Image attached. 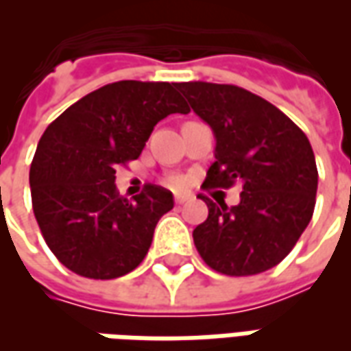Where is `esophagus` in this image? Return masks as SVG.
<instances>
[{"label": "esophagus", "instance_id": "obj_1", "mask_svg": "<svg viewBox=\"0 0 351 351\" xmlns=\"http://www.w3.org/2000/svg\"><path fill=\"white\" fill-rule=\"evenodd\" d=\"M188 199H190V195H175V203L176 205H182Z\"/></svg>", "mask_w": 351, "mask_h": 351}]
</instances>
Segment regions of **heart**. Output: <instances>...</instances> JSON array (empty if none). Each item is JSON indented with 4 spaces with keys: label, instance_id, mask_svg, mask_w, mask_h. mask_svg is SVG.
Returning <instances> with one entry per match:
<instances>
[{
    "label": "heart",
    "instance_id": "1",
    "mask_svg": "<svg viewBox=\"0 0 351 351\" xmlns=\"http://www.w3.org/2000/svg\"><path fill=\"white\" fill-rule=\"evenodd\" d=\"M169 184H171L173 188H182L184 180L180 176H173V178H169Z\"/></svg>",
    "mask_w": 351,
    "mask_h": 351
}]
</instances>
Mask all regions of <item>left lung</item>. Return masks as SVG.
<instances>
[{"instance_id":"1","label":"left lung","mask_w":351,"mask_h":351,"mask_svg":"<svg viewBox=\"0 0 351 351\" xmlns=\"http://www.w3.org/2000/svg\"><path fill=\"white\" fill-rule=\"evenodd\" d=\"M178 90L214 131L216 150L203 186L241 184V203L216 205L193 229L199 256L228 276L278 265L314 214L317 169L308 138L280 108L233 84L182 82Z\"/></svg>"}]
</instances>
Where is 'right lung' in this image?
<instances>
[{
  "mask_svg": "<svg viewBox=\"0 0 351 351\" xmlns=\"http://www.w3.org/2000/svg\"><path fill=\"white\" fill-rule=\"evenodd\" d=\"M176 82L120 80L73 103L43 133L29 169L32 205L45 243L69 271L112 280L145 259L173 193L146 184L116 190V167L137 160L154 125L190 107Z\"/></svg>",
  "mask_w": 351,
  "mask_h": 351,
  "instance_id": "right-lung-1",
  "label": "right lung"
}]
</instances>
